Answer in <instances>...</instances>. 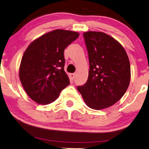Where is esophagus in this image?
Wrapping results in <instances>:
<instances>
[{
	"label": "esophagus",
	"instance_id": "obj_1",
	"mask_svg": "<svg viewBox=\"0 0 149 149\" xmlns=\"http://www.w3.org/2000/svg\"><path fill=\"white\" fill-rule=\"evenodd\" d=\"M76 73H71V74H70V79L72 80H74L75 79V77H76Z\"/></svg>",
	"mask_w": 149,
	"mask_h": 149
}]
</instances>
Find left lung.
Returning <instances> with one entry per match:
<instances>
[{"mask_svg": "<svg viewBox=\"0 0 149 149\" xmlns=\"http://www.w3.org/2000/svg\"><path fill=\"white\" fill-rule=\"evenodd\" d=\"M90 70L85 84L77 90L89 108L102 109L123 97L130 85L131 67L125 49L110 36L100 31L83 33Z\"/></svg>", "mask_w": 149, "mask_h": 149, "instance_id": "8db88e82", "label": "left lung"}]
</instances>
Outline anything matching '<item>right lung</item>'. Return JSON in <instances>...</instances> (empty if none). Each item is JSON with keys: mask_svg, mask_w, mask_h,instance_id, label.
<instances>
[{"mask_svg": "<svg viewBox=\"0 0 149 149\" xmlns=\"http://www.w3.org/2000/svg\"><path fill=\"white\" fill-rule=\"evenodd\" d=\"M79 36L77 31L55 30L31 42L24 52L19 77L27 94L40 104L54 102L70 81L64 70V50Z\"/></svg>", "mask_w": 149, "mask_h": 149, "instance_id": "1", "label": "right lung"}]
</instances>
